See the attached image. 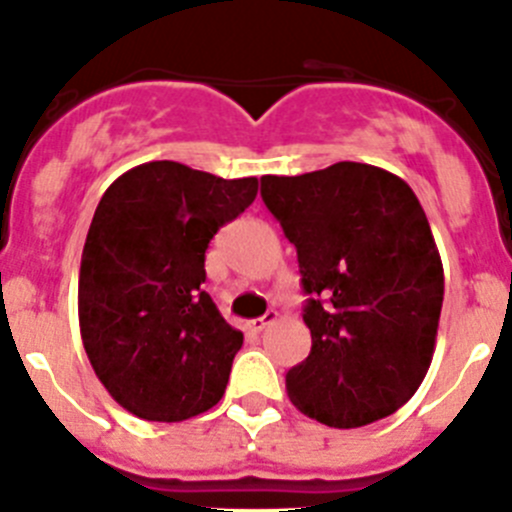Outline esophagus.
Returning <instances> with one entry per match:
<instances>
[{
  "label": "esophagus",
  "instance_id": "34e87169",
  "mask_svg": "<svg viewBox=\"0 0 512 512\" xmlns=\"http://www.w3.org/2000/svg\"><path fill=\"white\" fill-rule=\"evenodd\" d=\"M275 321H278V313H275V310H270V313H265L262 318H255V321H250L247 326H250V331L260 333V331H265L267 326H272Z\"/></svg>",
  "mask_w": 512,
  "mask_h": 512
}]
</instances>
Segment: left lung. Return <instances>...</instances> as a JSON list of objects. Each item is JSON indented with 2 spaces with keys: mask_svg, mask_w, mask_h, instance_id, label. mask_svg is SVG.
I'll return each mask as SVG.
<instances>
[{
  "mask_svg": "<svg viewBox=\"0 0 512 512\" xmlns=\"http://www.w3.org/2000/svg\"><path fill=\"white\" fill-rule=\"evenodd\" d=\"M262 202L298 250L308 358L285 376L305 417L366 427L404 407L437 343L444 270L417 194L391 171L338 161L262 176Z\"/></svg>",
  "mask_w": 512,
  "mask_h": 512,
  "instance_id": "1",
  "label": "left lung"
}]
</instances>
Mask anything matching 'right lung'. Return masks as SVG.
<instances>
[{
  "instance_id": "add662e5",
  "label": "right lung",
  "mask_w": 512,
  "mask_h": 512,
  "mask_svg": "<svg viewBox=\"0 0 512 512\" xmlns=\"http://www.w3.org/2000/svg\"><path fill=\"white\" fill-rule=\"evenodd\" d=\"M257 197V179H222L176 161L118 176L85 237L78 318L95 376L126 412L184 422L222 399L242 331L202 290L204 252Z\"/></svg>"
}]
</instances>
